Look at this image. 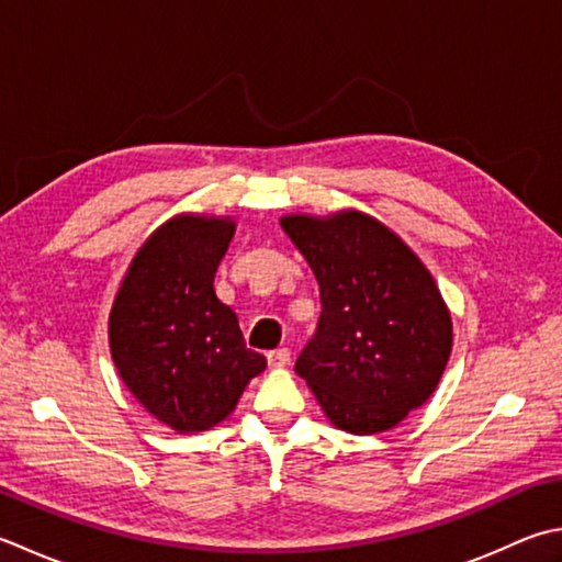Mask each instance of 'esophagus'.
I'll return each mask as SVG.
<instances>
[{
  "label": "esophagus",
  "instance_id": "34e87169",
  "mask_svg": "<svg viewBox=\"0 0 562 562\" xmlns=\"http://www.w3.org/2000/svg\"><path fill=\"white\" fill-rule=\"evenodd\" d=\"M290 358H292V353H290L288 348L270 350V353H268V366L270 368H284V366H290Z\"/></svg>",
  "mask_w": 562,
  "mask_h": 562
}]
</instances>
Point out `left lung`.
Returning a JSON list of instances; mask_svg holds the SVG:
<instances>
[{
    "label": "left lung",
    "mask_w": 562,
    "mask_h": 562,
    "mask_svg": "<svg viewBox=\"0 0 562 562\" xmlns=\"http://www.w3.org/2000/svg\"><path fill=\"white\" fill-rule=\"evenodd\" d=\"M280 224L310 262L322 300L296 375L338 428L387 431L431 397L453 346L431 272L368 214H296Z\"/></svg>",
    "instance_id": "obj_1"
}]
</instances>
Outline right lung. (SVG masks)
<instances>
[{"label":"right lung","instance_id":"1","mask_svg":"<svg viewBox=\"0 0 562 562\" xmlns=\"http://www.w3.org/2000/svg\"><path fill=\"white\" fill-rule=\"evenodd\" d=\"M234 222L178 216L143 246L112 306L109 346L134 397L180 434L206 431L234 412L266 358L246 348L218 302L214 274Z\"/></svg>","mask_w":562,"mask_h":562}]
</instances>
